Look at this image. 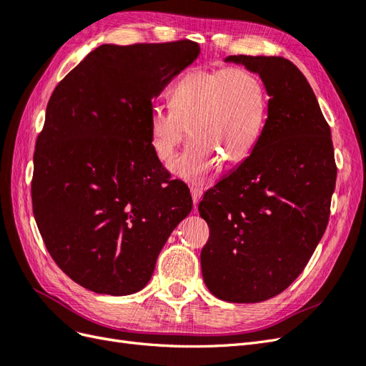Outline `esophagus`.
<instances>
[{
  "mask_svg": "<svg viewBox=\"0 0 366 366\" xmlns=\"http://www.w3.org/2000/svg\"><path fill=\"white\" fill-rule=\"evenodd\" d=\"M191 195H192V202H194V206L197 207L198 202H200V198L203 195V191L202 187H197V186H191Z\"/></svg>",
  "mask_w": 366,
  "mask_h": 366,
  "instance_id": "34e87169",
  "label": "esophagus"
}]
</instances>
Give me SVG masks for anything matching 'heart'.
Returning a JSON list of instances; mask_svg holds the SVG:
<instances>
[{"mask_svg": "<svg viewBox=\"0 0 366 366\" xmlns=\"http://www.w3.org/2000/svg\"><path fill=\"white\" fill-rule=\"evenodd\" d=\"M171 102L151 108V143L156 156L169 162L189 129L192 142L172 164L187 182H203L219 160H246L267 117L264 82L244 67L194 69L177 82Z\"/></svg>", "mask_w": 366, "mask_h": 366, "instance_id": "1", "label": "heart"}]
</instances>
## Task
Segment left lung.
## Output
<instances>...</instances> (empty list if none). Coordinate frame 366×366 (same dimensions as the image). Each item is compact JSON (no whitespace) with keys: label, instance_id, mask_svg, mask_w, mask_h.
<instances>
[{"label":"left lung","instance_id":"8db88e82","mask_svg":"<svg viewBox=\"0 0 366 366\" xmlns=\"http://www.w3.org/2000/svg\"><path fill=\"white\" fill-rule=\"evenodd\" d=\"M269 94L250 156L198 204L209 226L202 272L227 302H261L305 269L330 218L337 168L331 131L305 76L281 56H238Z\"/></svg>","mask_w":366,"mask_h":366}]
</instances>
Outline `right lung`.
<instances>
[{"label": "right lung", "mask_w": 366, "mask_h": 366, "mask_svg": "<svg viewBox=\"0 0 366 366\" xmlns=\"http://www.w3.org/2000/svg\"><path fill=\"white\" fill-rule=\"evenodd\" d=\"M198 54L189 39L104 44L54 88L33 156V215L54 262L86 290H142L191 212L187 186L154 152L149 113Z\"/></svg>", "instance_id": "obj_1"}]
</instances>
